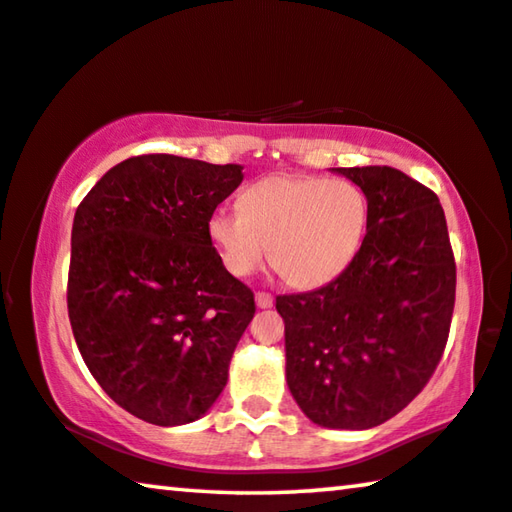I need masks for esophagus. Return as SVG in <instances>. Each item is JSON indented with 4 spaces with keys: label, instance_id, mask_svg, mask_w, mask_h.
I'll return each instance as SVG.
<instances>
[{
    "label": "esophagus",
    "instance_id": "34e87169",
    "mask_svg": "<svg viewBox=\"0 0 512 512\" xmlns=\"http://www.w3.org/2000/svg\"><path fill=\"white\" fill-rule=\"evenodd\" d=\"M255 303H257V307H262V310H266V307H273V296L266 294V291H257Z\"/></svg>",
    "mask_w": 512,
    "mask_h": 512
}]
</instances>
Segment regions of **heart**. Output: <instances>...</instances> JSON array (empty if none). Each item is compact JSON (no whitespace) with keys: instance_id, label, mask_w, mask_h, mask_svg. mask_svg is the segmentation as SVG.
<instances>
[{"instance_id":"1","label":"heart","mask_w":512,"mask_h":512,"mask_svg":"<svg viewBox=\"0 0 512 512\" xmlns=\"http://www.w3.org/2000/svg\"><path fill=\"white\" fill-rule=\"evenodd\" d=\"M367 223L369 200L355 182L271 175L243 191L241 209L216 207L207 237L234 278L253 275L269 253L289 285L312 289L344 273Z\"/></svg>"}]
</instances>
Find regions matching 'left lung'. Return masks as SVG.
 Masks as SVG:
<instances>
[{
    "mask_svg": "<svg viewBox=\"0 0 512 512\" xmlns=\"http://www.w3.org/2000/svg\"><path fill=\"white\" fill-rule=\"evenodd\" d=\"M369 200L353 262L326 287L275 298L287 385L323 428L364 431L426 387L449 337L456 262L431 189L389 166L332 168Z\"/></svg>",
    "mask_w": 512,
    "mask_h": 512,
    "instance_id": "8db88e82",
    "label": "left lung"
}]
</instances>
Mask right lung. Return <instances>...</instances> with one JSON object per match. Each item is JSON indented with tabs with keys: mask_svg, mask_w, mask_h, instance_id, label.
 <instances>
[{
	"mask_svg": "<svg viewBox=\"0 0 512 512\" xmlns=\"http://www.w3.org/2000/svg\"><path fill=\"white\" fill-rule=\"evenodd\" d=\"M241 170L143 154L107 170L77 207L72 335L104 392L148 424H191L212 408L255 314L253 291L207 237Z\"/></svg>",
	"mask_w": 512,
	"mask_h": 512,
	"instance_id": "add662e5",
	"label": "right lung"
}]
</instances>
